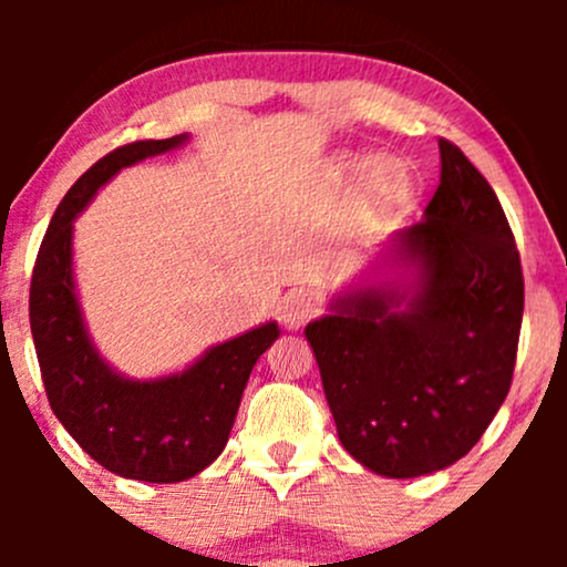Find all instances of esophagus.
Here are the masks:
<instances>
[{"label": "esophagus", "mask_w": 567, "mask_h": 567, "mask_svg": "<svg viewBox=\"0 0 567 567\" xmlns=\"http://www.w3.org/2000/svg\"><path fill=\"white\" fill-rule=\"evenodd\" d=\"M320 315V301H317L315 292L309 290H290L288 296L282 298V309H279V320H282L285 328L298 330L303 328L311 317Z\"/></svg>", "instance_id": "obj_1"}]
</instances>
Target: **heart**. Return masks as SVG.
Returning a JSON list of instances; mask_svg holds the SVG:
<instances>
[{"mask_svg": "<svg viewBox=\"0 0 567 567\" xmlns=\"http://www.w3.org/2000/svg\"><path fill=\"white\" fill-rule=\"evenodd\" d=\"M362 167L360 159H343L338 165L341 175H354ZM408 178L400 162L373 159L362 175V210L368 218H383L405 194Z\"/></svg>", "mask_w": 567, "mask_h": 567, "instance_id": "heart-1", "label": "heart"}]
</instances>
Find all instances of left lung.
I'll return each instance as SVG.
<instances>
[{"instance_id": "8db88e82", "label": "left lung", "mask_w": 567, "mask_h": 567, "mask_svg": "<svg viewBox=\"0 0 567 567\" xmlns=\"http://www.w3.org/2000/svg\"><path fill=\"white\" fill-rule=\"evenodd\" d=\"M424 220L381 247L383 282L349 288L306 324L338 440L370 472L445 470L504 405L525 282L504 207L458 146L440 138Z\"/></svg>"}]
</instances>
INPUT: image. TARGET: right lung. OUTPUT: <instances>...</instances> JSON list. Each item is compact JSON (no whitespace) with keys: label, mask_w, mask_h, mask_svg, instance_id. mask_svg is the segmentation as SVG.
<instances>
[{"label":"right lung","mask_w":567,"mask_h":567,"mask_svg":"<svg viewBox=\"0 0 567 567\" xmlns=\"http://www.w3.org/2000/svg\"><path fill=\"white\" fill-rule=\"evenodd\" d=\"M186 138L135 141L97 159L58 205L29 292L31 336L58 421L103 470L141 483H181L218 458L252 365L279 338L277 322L258 324L181 373L152 381L116 373L90 341L71 271L74 218L122 167L173 152Z\"/></svg>","instance_id":"add662e5"}]
</instances>
